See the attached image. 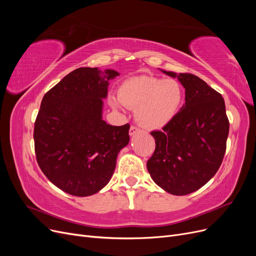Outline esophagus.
<instances>
[{
  "mask_svg": "<svg viewBox=\"0 0 256 256\" xmlns=\"http://www.w3.org/2000/svg\"><path fill=\"white\" fill-rule=\"evenodd\" d=\"M138 132H140V130H138L136 127H134V126H131L130 127V130H129V134L132 136H134L136 134H138Z\"/></svg>",
  "mask_w": 256,
  "mask_h": 256,
  "instance_id": "1",
  "label": "esophagus"
}]
</instances>
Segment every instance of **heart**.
Instances as JSON below:
<instances>
[{"instance_id":"b5f03b06","label":"heart","mask_w":256,"mask_h":256,"mask_svg":"<svg viewBox=\"0 0 256 256\" xmlns=\"http://www.w3.org/2000/svg\"><path fill=\"white\" fill-rule=\"evenodd\" d=\"M182 97V88L176 80L136 76L120 83L118 99L110 97V104L115 110H122V106L134 108L138 125L146 129H159L175 118Z\"/></svg>"}]
</instances>
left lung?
Listing matches in <instances>:
<instances>
[{
	"label": "left lung",
	"instance_id": "obj_1",
	"mask_svg": "<svg viewBox=\"0 0 256 256\" xmlns=\"http://www.w3.org/2000/svg\"><path fill=\"white\" fill-rule=\"evenodd\" d=\"M161 72L180 82L186 102L162 130L150 132L156 150L147 170L160 188L186 196L203 187L219 170L230 122L223 97L205 81L191 74Z\"/></svg>",
	"mask_w": 256,
	"mask_h": 256
}]
</instances>
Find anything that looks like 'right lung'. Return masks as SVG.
<instances>
[{"instance_id": "1", "label": "right lung", "mask_w": 256, "mask_h": 256, "mask_svg": "<svg viewBox=\"0 0 256 256\" xmlns=\"http://www.w3.org/2000/svg\"><path fill=\"white\" fill-rule=\"evenodd\" d=\"M113 69L81 67L65 76L42 100L34 128L38 166L58 188L90 196L110 182L120 152L129 143V124L102 120Z\"/></svg>"}]
</instances>
